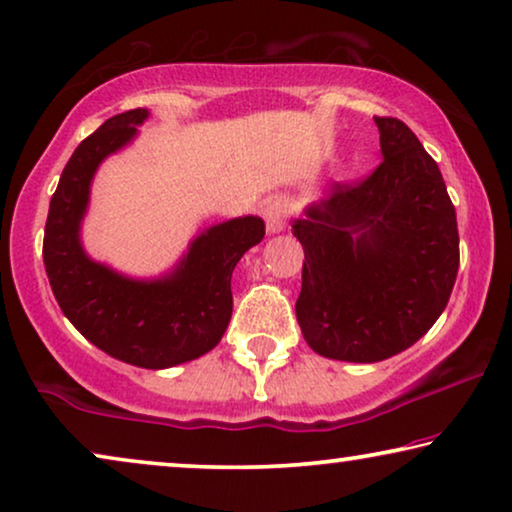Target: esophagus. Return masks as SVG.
<instances>
[{
  "mask_svg": "<svg viewBox=\"0 0 512 512\" xmlns=\"http://www.w3.org/2000/svg\"><path fill=\"white\" fill-rule=\"evenodd\" d=\"M261 214L270 233H279L286 228V205L282 200H268L261 207Z\"/></svg>",
  "mask_w": 512,
  "mask_h": 512,
  "instance_id": "34e87169",
  "label": "esophagus"
}]
</instances>
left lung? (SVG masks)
I'll list each match as a JSON object with an SVG mask.
<instances>
[{"instance_id": "8db88e82", "label": "left lung", "mask_w": 512, "mask_h": 512, "mask_svg": "<svg viewBox=\"0 0 512 512\" xmlns=\"http://www.w3.org/2000/svg\"><path fill=\"white\" fill-rule=\"evenodd\" d=\"M382 163L333 184L293 221L305 249L296 317L326 359L375 363L422 338L459 270V230L436 160L408 125L375 116Z\"/></svg>"}]
</instances>
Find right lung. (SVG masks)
<instances>
[{"label":"right lung","instance_id":"1","mask_svg":"<svg viewBox=\"0 0 512 512\" xmlns=\"http://www.w3.org/2000/svg\"><path fill=\"white\" fill-rule=\"evenodd\" d=\"M146 118V109L111 116L76 146L48 207L44 265L62 314L83 338L130 366L160 370L219 345L233 314L230 277L244 251L263 240L265 223L240 216L207 228L160 279H130L95 263L79 237L90 184L102 160L130 144Z\"/></svg>","mask_w":512,"mask_h":512}]
</instances>
